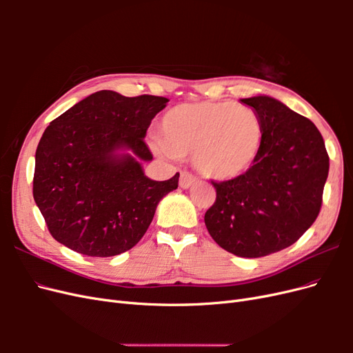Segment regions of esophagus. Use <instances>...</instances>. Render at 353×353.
<instances>
[{"label": "esophagus", "instance_id": "esophagus-1", "mask_svg": "<svg viewBox=\"0 0 353 353\" xmlns=\"http://www.w3.org/2000/svg\"><path fill=\"white\" fill-rule=\"evenodd\" d=\"M196 181H197V178L191 172H188V170H181V175H179V185L181 187L188 188L193 185Z\"/></svg>", "mask_w": 353, "mask_h": 353}]
</instances>
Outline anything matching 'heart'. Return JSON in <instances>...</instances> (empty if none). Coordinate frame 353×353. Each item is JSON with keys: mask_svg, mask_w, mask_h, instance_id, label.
I'll use <instances>...</instances> for the list:
<instances>
[{"mask_svg": "<svg viewBox=\"0 0 353 353\" xmlns=\"http://www.w3.org/2000/svg\"><path fill=\"white\" fill-rule=\"evenodd\" d=\"M154 150L166 157L194 154L196 168L213 179L237 178L254 165L263 145V125L249 105L201 101L175 105L160 121Z\"/></svg>", "mask_w": 353, "mask_h": 353, "instance_id": "heart-1", "label": "heart"}]
</instances>
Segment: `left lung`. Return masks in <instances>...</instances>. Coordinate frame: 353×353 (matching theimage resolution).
I'll return each mask as SVG.
<instances>
[{
  "instance_id": "obj_1",
  "label": "left lung",
  "mask_w": 353,
  "mask_h": 353,
  "mask_svg": "<svg viewBox=\"0 0 353 353\" xmlns=\"http://www.w3.org/2000/svg\"><path fill=\"white\" fill-rule=\"evenodd\" d=\"M259 114L263 145L248 172L210 181L216 200L205 213L212 239L240 258H261L301 239L323 205L330 157L318 128L279 100L241 99Z\"/></svg>"
}]
</instances>
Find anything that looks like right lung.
I'll use <instances>...</instances> for the list:
<instances>
[{
    "mask_svg": "<svg viewBox=\"0 0 353 353\" xmlns=\"http://www.w3.org/2000/svg\"><path fill=\"white\" fill-rule=\"evenodd\" d=\"M169 100L99 91L52 121L35 154L34 199L52 239L87 256L109 258L132 249L150 225L157 203L178 187L148 179L140 160L153 117ZM130 148L134 154H115Z\"/></svg>",
    "mask_w": 353,
    "mask_h": 353,
    "instance_id": "obj_1",
    "label": "right lung"
}]
</instances>
